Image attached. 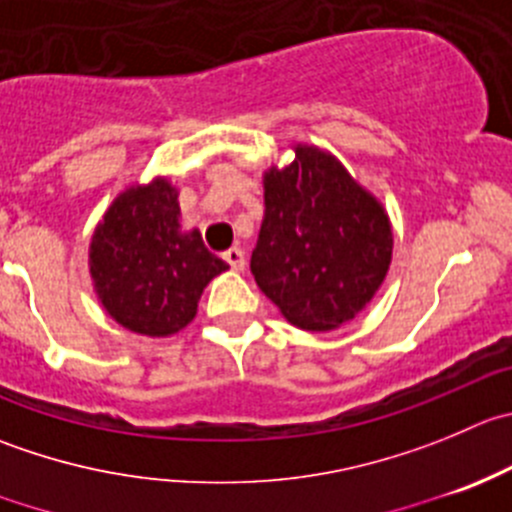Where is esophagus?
Instances as JSON below:
<instances>
[{
  "instance_id": "obj_1",
  "label": "esophagus",
  "mask_w": 512,
  "mask_h": 512,
  "mask_svg": "<svg viewBox=\"0 0 512 512\" xmlns=\"http://www.w3.org/2000/svg\"><path fill=\"white\" fill-rule=\"evenodd\" d=\"M222 260L232 267V270H242L245 267V252L240 247H230V250L222 252Z\"/></svg>"
}]
</instances>
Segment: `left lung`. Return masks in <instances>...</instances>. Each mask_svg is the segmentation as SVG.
Listing matches in <instances>:
<instances>
[{"label": "left lung", "mask_w": 512, "mask_h": 512, "mask_svg": "<svg viewBox=\"0 0 512 512\" xmlns=\"http://www.w3.org/2000/svg\"><path fill=\"white\" fill-rule=\"evenodd\" d=\"M393 230L380 202L317 147L265 172V220L252 250L257 287L302 330L352 320L388 275Z\"/></svg>", "instance_id": "left-lung-1"}]
</instances>
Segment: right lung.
<instances>
[{"mask_svg":"<svg viewBox=\"0 0 512 512\" xmlns=\"http://www.w3.org/2000/svg\"><path fill=\"white\" fill-rule=\"evenodd\" d=\"M227 262L197 230H180L177 190L167 180L130 187L112 202L89 245V272L104 310L122 327L167 337L190 325L202 290Z\"/></svg>","mask_w":512,"mask_h":512,"instance_id":"right-lung-1","label":"right lung"}]
</instances>
